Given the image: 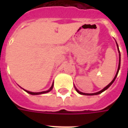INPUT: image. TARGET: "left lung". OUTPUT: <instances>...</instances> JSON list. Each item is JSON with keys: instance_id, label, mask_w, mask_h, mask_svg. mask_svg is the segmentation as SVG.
<instances>
[{"instance_id": "1", "label": "left lung", "mask_w": 128, "mask_h": 128, "mask_svg": "<svg viewBox=\"0 0 128 128\" xmlns=\"http://www.w3.org/2000/svg\"><path fill=\"white\" fill-rule=\"evenodd\" d=\"M117 47H118V44H117ZM118 52H119V50H118ZM119 53H120V52H119ZM120 64H121V55L119 54V62H118V70H117V72H116V74L115 77H114V78L113 79V80L112 81V82H110V83L109 84H108L107 86H106L104 88L102 89L101 91L97 92H95V93H84V92H82L79 91L78 89H76L77 92H78L79 94H84V95H96V94H100V93L103 92L104 91H105L106 89L108 88H109V87H110V86H111L113 82H114V80H115L116 78V76H117V75H118V70H119V68H120Z\"/></svg>"}]
</instances>
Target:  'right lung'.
<instances>
[{"mask_svg":"<svg viewBox=\"0 0 128 128\" xmlns=\"http://www.w3.org/2000/svg\"><path fill=\"white\" fill-rule=\"evenodd\" d=\"M53 84H52V86H51V87L50 88V89L49 90H46V91H43V92H30V91H27V90H25V91L26 92H28V93H29V94H43V93H46V92H50L52 89H53Z\"/></svg>","mask_w":128,"mask_h":128,"instance_id":"obj_1","label":"right lung"}]
</instances>
